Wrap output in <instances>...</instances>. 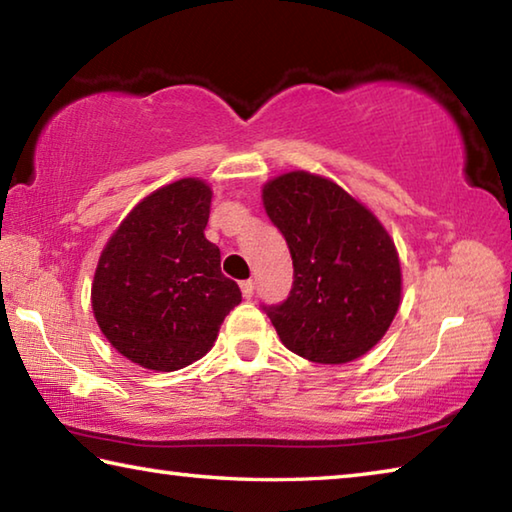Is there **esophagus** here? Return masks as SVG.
Returning <instances> with one entry per match:
<instances>
[{
    "label": "esophagus",
    "mask_w": 512,
    "mask_h": 512,
    "mask_svg": "<svg viewBox=\"0 0 512 512\" xmlns=\"http://www.w3.org/2000/svg\"><path fill=\"white\" fill-rule=\"evenodd\" d=\"M253 291H255V282L253 280L241 282V293H244V298H253Z\"/></svg>",
    "instance_id": "obj_1"
}]
</instances>
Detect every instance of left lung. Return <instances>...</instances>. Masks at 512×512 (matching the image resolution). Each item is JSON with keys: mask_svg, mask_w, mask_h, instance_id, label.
Here are the masks:
<instances>
[{"mask_svg": "<svg viewBox=\"0 0 512 512\" xmlns=\"http://www.w3.org/2000/svg\"><path fill=\"white\" fill-rule=\"evenodd\" d=\"M262 201L293 259L289 298L264 307L284 348L329 366L363 357L402 302L393 237L341 185L309 171L268 180Z\"/></svg>", "mask_w": 512, "mask_h": 512, "instance_id": "1", "label": "left lung"}]
</instances>
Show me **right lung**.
I'll use <instances>...</instances> for the list:
<instances>
[{"label": "right lung", "instance_id": "right-lung-1", "mask_svg": "<svg viewBox=\"0 0 512 512\" xmlns=\"http://www.w3.org/2000/svg\"><path fill=\"white\" fill-rule=\"evenodd\" d=\"M212 189L180 178L142 198L103 246L92 311L121 357L155 372L189 366L212 350L241 302L205 239Z\"/></svg>", "mask_w": 512, "mask_h": 512}]
</instances>
